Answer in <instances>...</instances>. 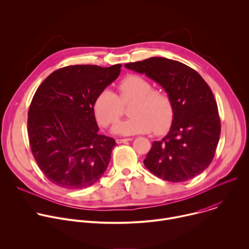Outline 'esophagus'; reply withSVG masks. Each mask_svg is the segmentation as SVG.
Instances as JSON below:
<instances>
[{
	"instance_id": "obj_1",
	"label": "esophagus",
	"mask_w": 249,
	"mask_h": 249,
	"mask_svg": "<svg viewBox=\"0 0 249 249\" xmlns=\"http://www.w3.org/2000/svg\"><path fill=\"white\" fill-rule=\"evenodd\" d=\"M133 138H127V139H116V143L117 144H122V143H127L129 141H132Z\"/></svg>"
}]
</instances>
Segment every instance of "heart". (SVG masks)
<instances>
[{
    "instance_id": "heart-1",
    "label": "heart",
    "mask_w": 249,
    "mask_h": 249,
    "mask_svg": "<svg viewBox=\"0 0 249 249\" xmlns=\"http://www.w3.org/2000/svg\"><path fill=\"white\" fill-rule=\"evenodd\" d=\"M118 95L103 89L94 99L93 111L98 123L108 127L116 123L124 113V106L133 102L130 119L114 126L113 132L122 135H136L154 132L165 133L174 118V107L170 95L158 89L146 78L131 74L123 78L118 86Z\"/></svg>"
}]
</instances>
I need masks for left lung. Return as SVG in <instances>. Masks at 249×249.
<instances>
[{
    "mask_svg": "<svg viewBox=\"0 0 249 249\" xmlns=\"http://www.w3.org/2000/svg\"><path fill=\"white\" fill-rule=\"evenodd\" d=\"M125 68L156 81L173 102L170 130L153 143L146 167L169 182L187 181L203 172L214 159L221 135L217 102L208 84L192 68L162 57L128 63Z\"/></svg>",
    "mask_w": 249,
    "mask_h": 249,
    "instance_id": "8db88e82",
    "label": "left lung"
}]
</instances>
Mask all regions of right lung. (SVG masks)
<instances>
[{
	"instance_id": "1",
	"label": "right lung",
	"mask_w": 249,
	"mask_h": 249,
	"mask_svg": "<svg viewBox=\"0 0 249 249\" xmlns=\"http://www.w3.org/2000/svg\"><path fill=\"white\" fill-rule=\"evenodd\" d=\"M120 70V64L68 66L38 87L29 106L27 132L34 160L52 183L86 188L107 168L116 143L97 133L93 102Z\"/></svg>"
}]
</instances>
